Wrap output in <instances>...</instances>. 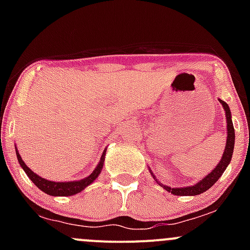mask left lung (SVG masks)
Masks as SVG:
<instances>
[{
	"mask_svg": "<svg viewBox=\"0 0 250 250\" xmlns=\"http://www.w3.org/2000/svg\"><path fill=\"white\" fill-rule=\"evenodd\" d=\"M220 103L226 112V122H228V140H226V147H225V151H224L223 158H221V161L219 162V165L215 167V169L211 170L210 174H208L206 178H203L202 180H201L200 183L196 184V185L188 186V188H169V186L162 185L166 190L169 191V192H172L173 195H175V196L200 195V193H202V192H204V191L208 190V188H210L211 186H213L214 184L218 181V179L223 175L224 170L226 169V167H228L229 163H230L231 158H232L233 145H234L233 123H232V120H231V111H230V107H229V105L226 104L225 102H223V100H220Z\"/></svg>",
	"mask_w": 250,
	"mask_h": 250,
	"instance_id": "8db88e82",
	"label": "left lung"
}]
</instances>
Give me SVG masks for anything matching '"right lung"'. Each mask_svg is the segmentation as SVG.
I'll list each match as a JSON object with an SVG mask.
<instances>
[{
  "label": "right lung",
  "instance_id": "right-lung-1",
  "mask_svg": "<svg viewBox=\"0 0 250 250\" xmlns=\"http://www.w3.org/2000/svg\"><path fill=\"white\" fill-rule=\"evenodd\" d=\"M104 156H105V152L103 153L102 160H100L99 165H98V167L95 168L94 172L90 174L89 176H87V178L82 179V180H80V181L54 183V181L46 180V179L41 178V176H39L37 174H35L34 172H32V170L30 169L26 165H25L24 161L21 160V157H20V155L18 153V150H17L18 162H19V165L21 166L22 169L25 170V173L27 174V176L31 179L32 183H34L35 185L40 188V190H42L43 192H46L50 196H71V195H75V193L81 192L82 190H84V188H87L88 185H90V184H92L93 181L98 178V175L100 174V170H102L103 165H104V163H103L104 162Z\"/></svg>",
  "mask_w": 250,
  "mask_h": 250
}]
</instances>
